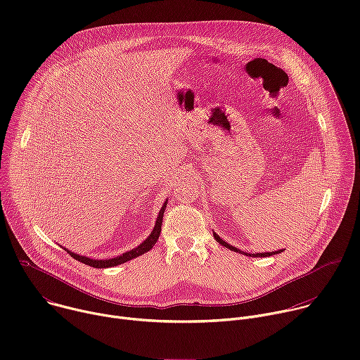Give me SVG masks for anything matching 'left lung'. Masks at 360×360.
<instances>
[{"label": "left lung", "instance_id": "obj_1", "mask_svg": "<svg viewBox=\"0 0 360 360\" xmlns=\"http://www.w3.org/2000/svg\"><path fill=\"white\" fill-rule=\"evenodd\" d=\"M214 238L217 239V242H219L222 246H225V248H228L229 250H233V252H239V253H243V255H246V256H253V258H264V256H272V255H278V253H281V252H283V249H279V250H275V252H262V253H246V252H242L240 249H238V248H235V246H232V245H229V243H226L222 238H219V235L218 233H215L214 232Z\"/></svg>", "mask_w": 360, "mask_h": 360}]
</instances>
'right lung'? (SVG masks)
<instances>
[{
    "instance_id": "right-lung-1",
    "label": "right lung",
    "mask_w": 360,
    "mask_h": 360,
    "mask_svg": "<svg viewBox=\"0 0 360 360\" xmlns=\"http://www.w3.org/2000/svg\"><path fill=\"white\" fill-rule=\"evenodd\" d=\"M167 202H168V199L164 202L162 208L160 210V214H158L157 221H155V226H153V229H152V232L149 233V236H148L142 243H139L136 248H134V249H131V250H128V252H124L122 255L115 256V258H111V259H91V258H88V256H82V255L74 253V252H71V250L67 249V248H64V249L72 256L74 259H77V261H79V262H82V264H85V265H89V266H92V268H99V269H101V268H112V266L125 264V262H128V261L136 258V256H141L142 253L148 252L149 249L153 248V245L157 243V240H158V238H160V233H161L162 218H164V212H165V208H167Z\"/></svg>"
}]
</instances>
